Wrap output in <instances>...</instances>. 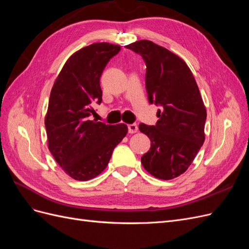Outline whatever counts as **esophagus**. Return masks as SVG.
<instances>
[{
    "label": "esophagus",
    "instance_id": "1",
    "mask_svg": "<svg viewBox=\"0 0 249 249\" xmlns=\"http://www.w3.org/2000/svg\"><path fill=\"white\" fill-rule=\"evenodd\" d=\"M127 129H129V133L130 134H134L138 132V125L137 124H131L127 125Z\"/></svg>",
    "mask_w": 249,
    "mask_h": 249
}]
</instances>
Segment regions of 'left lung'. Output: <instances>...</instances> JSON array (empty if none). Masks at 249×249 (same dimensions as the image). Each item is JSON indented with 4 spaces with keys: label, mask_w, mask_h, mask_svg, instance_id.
<instances>
[{
    "label": "left lung",
    "mask_w": 249,
    "mask_h": 249,
    "mask_svg": "<svg viewBox=\"0 0 249 249\" xmlns=\"http://www.w3.org/2000/svg\"><path fill=\"white\" fill-rule=\"evenodd\" d=\"M125 48L144 60L148 101L161 107L156 125L139 124L152 142L141 163L158 178H178L205 141L207 111L196 82L182 59L153 41L139 40Z\"/></svg>",
    "instance_id": "left-lung-1"
}]
</instances>
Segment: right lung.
<instances>
[{
	"label": "right lung",
	"instance_id": "1",
	"mask_svg": "<svg viewBox=\"0 0 249 249\" xmlns=\"http://www.w3.org/2000/svg\"><path fill=\"white\" fill-rule=\"evenodd\" d=\"M119 46L92 43L65 62L52 88L46 116L49 149L70 177L88 180L107 167L113 150L127 133L124 124L91 120L93 104L102 103L100 80Z\"/></svg>",
	"mask_w": 249,
	"mask_h": 249
}]
</instances>
